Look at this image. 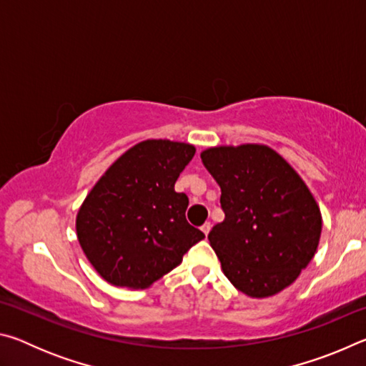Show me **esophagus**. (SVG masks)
Returning a JSON list of instances; mask_svg holds the SVG:
<instances>
[{"instance_id": "1", "label": "esophagus", "mask_w": 366, "mask_h": 366, "mask_svg": "<svg viewBox=\"0 0 366 366\" xmlns=\"http://www.w3.org/2000/svg\"><path fill=\"white\" fill-rule=\"evenodd\" d=\"M202 231H203V234L208 235L209 231H212V224H209V222H205V224L202 226Z\"/></svg>"}]
</instances>
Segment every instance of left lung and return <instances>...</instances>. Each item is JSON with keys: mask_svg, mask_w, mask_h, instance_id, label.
<instances>
[{"mask_svg": "<svg viewBox=\"0 0 366 366\" xmlns=\"http://www.w3.org/2000/svg\"><path fill=\"white\" fill-rule=\"evenodd\" d=\"M221 187L224 221L208 234L224 276L253 299L292 284L317 253L321 212L297 171L272 148L221 145L200 153Z\"/></svg>", "mask_w": 366, "mask_h": 366, "instance_id": "1", "label": "left lung"}]
</instances>
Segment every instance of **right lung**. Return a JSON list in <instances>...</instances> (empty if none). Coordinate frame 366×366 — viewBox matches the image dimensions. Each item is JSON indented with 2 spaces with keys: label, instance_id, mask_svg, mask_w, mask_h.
<instances>
[{
  "label": "right lung",
  "instance_id": "1",
  "mask_svg": "<svg viewBox=\"0 0 366 366\" xmlns=\"http://www.w3.org/2000/svg\"><path fill=\"white\" fill-rule=\"evenodd\" d=\"M194 154L195 147L184 142L144 140L122 153L85 197L77 239L104 281L150 287L205 237L185 219L187 195L174 190Z\"/></svg>",
  "mask_w": 366,
  "mask_h": 366
}]
</instances>
